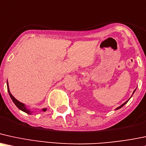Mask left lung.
I'll return each mask as SVG.
<instances>
[{"instance_id":"8db88e82","label":"left lung","mask_w":146,"mask_h":146,"mask_svg":"<svg viewBox=\"0 0 146 146\" xmlns=\"http://www.w3.org/2000/svg\"><path fill=\"white\" fill-rule=\"evenodd\" d=\"M135 90H136V89H135V90H134V92H133V94L135 93ZM130 100V99H128V100L127 101H126V102H125L124 104H121V106H119V107H117V109H115V110H117V109H120V108H121V107H123V106H124L125 104H126V103H127V102H128V100Z\"/></svg>"}]
</instances>
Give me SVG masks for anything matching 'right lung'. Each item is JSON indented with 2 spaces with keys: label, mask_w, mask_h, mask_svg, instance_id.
<instances>
[{
  "label": "right lung",
  "mask_w": 146,
  "mask_h": 146,
  "mask_svg": "<svg viewBox=\"0 0 146 146\" xmlns=\"http://www.w3.org/2000/svg\"><path fill=\"white\" fill-rule=\"evenodd\" d=\"M7 90H8V92H9V94L10 97H11V100L13 102V103H14L15 104V106H16L19 109H20V110L24 111V112L27 113L28 114H31V111L30 110H29L28 109H27V107H25V104L22 103V102H19V101L18 100H16V99L14 97L12 96V94H11V92H10L9 91V85H8V82H7ZM46 110H47V109H42V111H46Z\"/></svg>",
  "instance_id": "add662e5"
}]
</instances>
